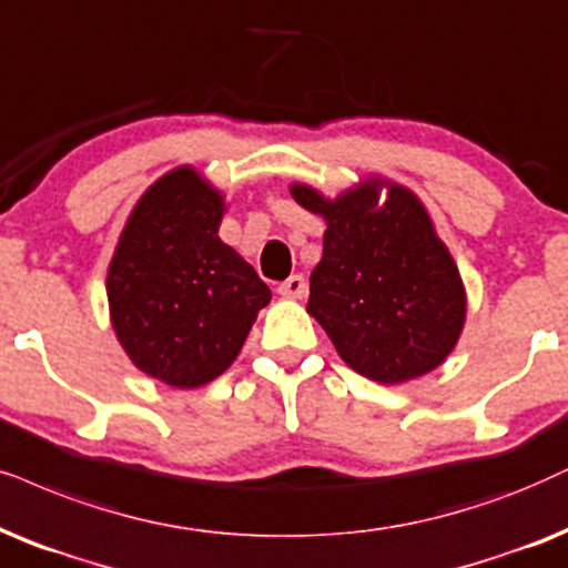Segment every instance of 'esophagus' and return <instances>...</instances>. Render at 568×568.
<instances>
[{
    "mask_svg": "<svg viewBox=\"0 0 568 568\" xmlns=\"http://www.w3.org/2000/svg\"><path fill=\"white\" fill-rule=\"evenodd\" d=\"M305 292H307V282H305V276H300V274H294L286 278V282L278 284V294H284V297L300 300V297H305Z\"/></svg>",
    "mask_w": 568,
    "mask_h": 568,
    "instance_id": "34e87169",
    "label": "esophagus"
}]
</instances>
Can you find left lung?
Returning a JSON list of instances; mask_svg holds the SVG:
<instances>
[{
	"mask_svg": "<svg viewBox=\"0 0 568 568\" xmlns=\"http://www.w3.org/2000/svg\"><path fill=\"white\" fill-rule=\"evenodd\" d=\"M292 195L328 221L307 313L344 363L378 383L412 381L444 363L467 305L459 271L417 197L392 185L375 209L378 182L334 203L305 185Z\"/></svg>",
	"mask_w": 568,
	"mask_h": 568,
	"instance_id": "left-lung-1",
	"label": "left lung"
}]
</instances>
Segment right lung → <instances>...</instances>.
Wrapping results in <instances>:
<instances>
[{
	"label": "right lung",
	"mask_w": 568,
	"mask_h": 568,
	"mask_svg": "<svg viewBox=\"0 0 568 568\" xmlns=\"http://www.w3.org/2000/svg\"><path fill=\"white\" fill-rule=\"evenodd\" d=\"M221 195L174 169L140 197L106 278L112 323L140 371L197 388L234 363L271 290L219 240Z\"/></svg>",
	"instance_id": "right-lung-1"
}]
</instances>
